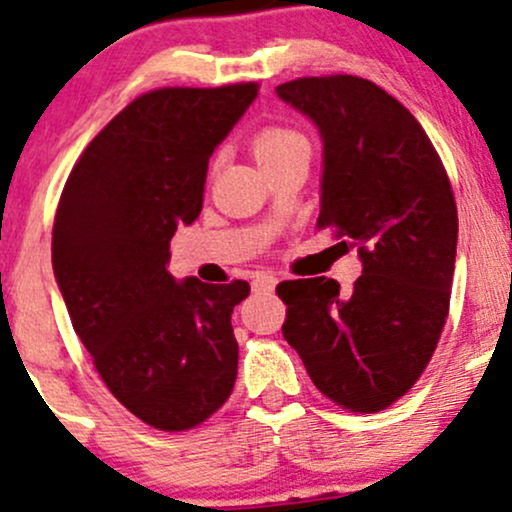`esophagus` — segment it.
I'll return each mask as SVG.
<instances>
[{"label":"esophagus","instance_id":"1","mask_svg":"<svg viewBox=\"0 0 512 512\" xmlns=\"http://www.w3.org/2000/svg\"><path fill=\"white\" fill-rule=\"evenodd\" d=\"M274 286H277V277H274V274H257V277L252 279V289L255 291H272Z\"/></svg>","mask_w":512,"mask_h":512}]
</instances>
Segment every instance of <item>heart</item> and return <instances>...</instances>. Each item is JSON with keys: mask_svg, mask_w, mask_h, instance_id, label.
<instances>
[{"mask_svg": "<svg viewBox=\"0 0 512 512\" xmlns=\"http://www.w3.org/2000/svg\"><path fill=\"white\" fill-rule=\"evenodd\" d=\"M257 162H269V160H277V157H286V155H311V140L303 131L294 126H267L257 133L255 145Z\"/></svg>", "mask_w": 512, "mask_h": 512, "instance_id": "1", "label": "heart"}]
</instances>
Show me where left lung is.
<instances>
[{
  "label": "left lung",
  "mask_w": 512,
  "mask_h": 512,
  "mask_svg": "<svg viewBox=\"0 0 512 512\" xmlns=\"http://www.w3.org/2000/svg\"><path fill=\"white\" fill-rule=\"evenodd\" d=\"M277 94L323 136L316 228L362 257L350 291L325 277L277 286L284 340L330 401L384 411L413 389L447 323L459 228L452 184L423 126L374 82L299 77Z\"/></svg>",
  "instance_id": "obj_1"
}]
</instances>
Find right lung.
Segmentation results:
<instances>
[{"label":"right lung","mask_w":512,"mask_h":512,"mask_svg":"<svg viewBox=\"0 0 512 512\" xmlns=\"http://www.w3.org/2000/svg\"><path fill=\"white\" fill-rule=\"evenodd\" d=\"M257 82L140 94L84 148L53 223V269L72 328L114 393L150 428L209 420L238 376L230 313L250 284L174 282L170 240L204 206L209 157Z\"/></svg>","instance_id":"1"}]
</instances>
